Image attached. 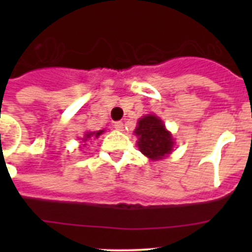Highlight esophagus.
Instances as JSON below:
<instances>
[{
  "instance_id": "esophagus-1",
  "label": "esophagus",
  "mask_w": 252,
  "mask_h": 252,
  "mask_svg": "<svg viewBox=\"0 0 252 252\" xmlns=\"http://www.w3.org/2000/svg\"><path fill=\"white\" fill-rule=\"evenodd\" d=\"M113 126H115L116 130H119V131H122V130H124V124H122L121 121L115 122V125H113Z\"/></svg>"
}]
</instances>
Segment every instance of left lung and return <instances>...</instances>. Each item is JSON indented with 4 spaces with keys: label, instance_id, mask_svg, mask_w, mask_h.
I'll return each instance as SVG.
<instances>
[{
    "label": "left lung",
    "instance_id": "8db88e82",
    "mask_svg": "<svg viewBox=\"0 0 252 252\" xmlns=\"http://www.w3.org/2000/svg\"><path fill=\"white\" fill-rule=\"evenodd\" d=\"M135 135L139 139V150L150 160H161L173 151V136L158 116L146 115L140 119Z\"/></svg>",
    "mask_w": 252,
    "mask_h": 252
}]
</instances>
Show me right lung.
Masks as SVG:
<instances>
[{
	"instance_id": "1",
	"label": "right lung",
	"mask_w": 252,
	"mask_h": 252,
	"mask_svg": "<svg viewBox=\"0 0 252 252\" xmlns=\"http://www.w3.org/2000/svg\"><path fill=\"white\" fill-rule=\"evenodd\" d=\"M104 131L103 130H99V131H94V132H86V135H84V137L82 140H83V141H87V140H90V139H92V137H98L99 135H101V133H103Z\"/></svg>"
}]
</instances>
